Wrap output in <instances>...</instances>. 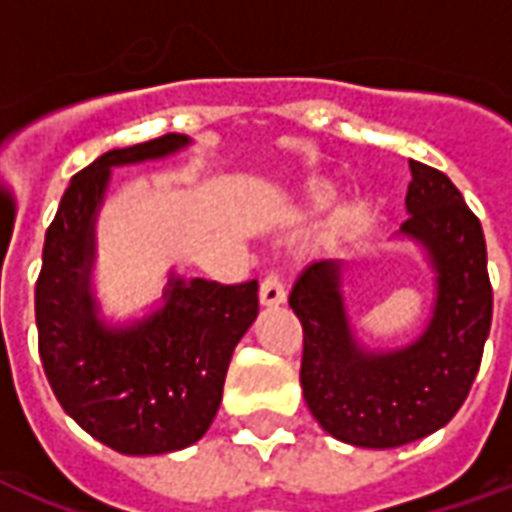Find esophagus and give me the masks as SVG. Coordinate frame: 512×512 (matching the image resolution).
Masks as SVG:
<instances>
[{"label":"esophagus","instance_id":"esophagus-1","mask_svg":"<svg viewBox=\"0 0 512 512\" xmlns=\"http://www.w3.org/2000/svg\"><path fill=\"white\" fill-rule=\"evenodd\" d=\"M287 300V287H284L279 273H265V279L260 282V303L263 306H282Z\"/></svg>","mask_w":512,"mask_h":512}]
</instances>
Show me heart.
I'll return each mask as SVG.
<instances>
[{
	"label": "heart",
	"instance_id": "b5f03b06",
	"mask_svg": "<svg viewBox=\"0 0 512 512\" xmlns=\"http://www.w3.org/2000/svg\"><path fill=\"white\" fill-rule=\"evenodd\" d=\"M306 198L311 201V204H327L330 198H333V187L327 185V182H314V185H308L306 190Z\"/></svg>",
	"mask_w": 512,
	"mask_h": 512
}]
</instances>
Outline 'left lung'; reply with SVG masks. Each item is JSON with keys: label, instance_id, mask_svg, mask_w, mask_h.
Here are the masks:
<instances>
[{"label": "left lung", "instance_id": "8db88e82", "mask_svg": "<svg viewBox=\"0 0 512 512\" xmlns=\"http://www.w3.org/2000/svg\"><path fill=\"white\" fill-rule=\"evenodd\" d=\"M411 174L403 233L424 244L438 271L435 311L411 346H357L338 260L311 263L290 292L303 325L300 386L308 411L351 446L397 448L438 432L470 395L489 338L494 295L481 220L443 171L411 161Z\"/></svg>", "mask_w": 512, "mask_h": 512}]
</instances>
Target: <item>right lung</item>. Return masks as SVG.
Returning a JSON list of instances; mask_svg holds the SVG:
<instances>
[{"mask_svg": "<svg viewBox=\"0 0 512 512\" xmlns=\"http://www.w3.org/2000/svg\"><path fill=\"white\" fill-rule=\"evenodd\" d=\"M187 136L109 150L74 174L45 233L34 287L39 360L53 395L80 427L128 456L179 451L204 438L241 335L257 317V279H171L166 306L126 330L96 319L93 217L109 169L163 158Z\"/></svg>", "mask_w": 512, "mask_h": 512, "instance_id": "add662e5", "label": "right lung"}]
</instances>
